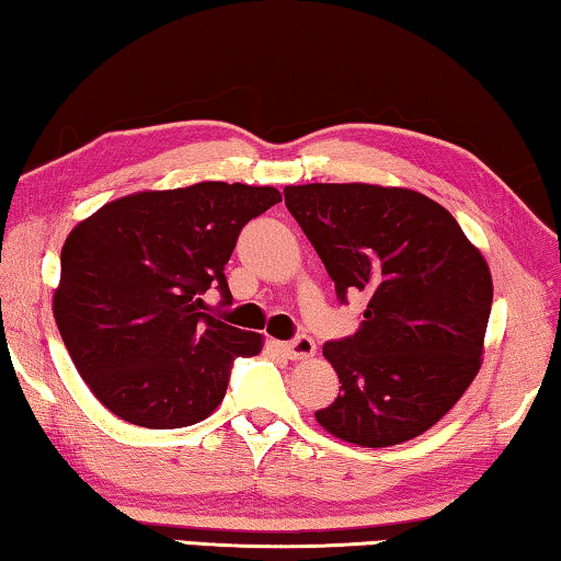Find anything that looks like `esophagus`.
I'll use <instances>...</instances> for the list:
<instances>
[{
    "mask_svg": "<svg viewBox=\"0 0 561 561\" xmlns=\"http://www.w3.org/2000/svg\"><path fill=\"white\" fill-rule=\"evenodd\" d=\"M278 350L288 359H308L316 355V342H312V337H308V335H298L290 342H278Z\"/></svg>",
    "mask_w": 561,
    "mask_h": 561,
    "instance_id": "obj_1",
    "label": "esophagus"
}]
</instances>
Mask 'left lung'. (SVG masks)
<instances>
[{
  "mask_svg": "<svg viewBox=\"0 0 561 561\" xmlns=\"http://www.w3.org/2000/svg\"><path fill=\"white\" fill-rule=\"evenodd\" d=\"M283 194L340 302L367 296L355 335L322 347L342 387L316 411L318 424L369 448L421 436L480 369L493 306L485 259L444 206L414 190L352 182Z\"/></svg>",
  "mask_w": 561,
  "mask_h": 561,
  "instance_id": "obj_1",
  "label": "left lung"
}]
</instances>
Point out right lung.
<instances>
[{
  "label": "right lung",
  "instance_id": "add662e5",
  "mask_svg": "<svg viewBox=\"0 0 561 561\" xmlns=\"http://www.w3.org/2000/svg\"><path fill=\"white\" fill-rule=\"evenodd\" d=\"M278 202L273 186L199 182L107 202L68 233L54 318L105 409L182 428L221 404L233 359L259 355L263 337L202 312L204 293L214 286L231 306L236 239Z\"/></svg>",
  "mask_w": 561,
  "mask_h": 561
}]
</instances>
